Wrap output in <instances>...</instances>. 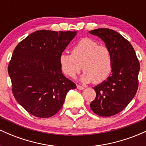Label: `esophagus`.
Here are the masks:
<instances>
[{
	"mask_svg": "<svg viewBox=\"0 0 146 146\" xmlns=\"http://www.w3.org/2000/svg\"><path fill=\"white\" fill-rule=\"evenodd\" d=\"M77 88H78V89L79 90H84V87L82 86H80V85H77Z\"/></svg>",
	"mask_w": 146,
	"mask_h": 146,
	"instance_id": "obj_1",
	"label": "esophagus"
}]
</instances>
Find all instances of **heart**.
<instances>
[{"mask_svg":"<svg viewBox=\"0 0 146 146\" xmlns=\"http://www.w3.org/2000/svg\"><path fill=\"white\" fill-rule=\"evenodd\" d=\"M71 54L63 52L60 55L61 71L69 78H75L83 66L84 73L82 81L100 84L106 81L111 74L113 60L110 48L100 45L95 40L84 38L73 46Z\"/></svg>","mask_w":146,"mask_h":146,"instance_id":"heart-1","label":"heart"}]
</instances>
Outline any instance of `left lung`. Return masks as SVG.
Segmentation results:
<instances>
[{
    "instance_id": "obj_1",
    "label": "left lung",
    "mask_w": 146,
    "mask_h": 146,
    "mask_svg": "<svg viewBox=\"0 0 146 146\" xmlns=\"http://www.w3.org/2000/svg\"><path fill=\"white\" fill-rule=\"evenodd\" d=\"M89 33L104 42L113 60L110 76L93 88L96 98L90 103V108L99 116H113L124 109L136 95L139 62L132 44L117 31L100 28Z\"/></svg>"
}]
</instances>
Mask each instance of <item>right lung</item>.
I'll use <instances>...</instances> for the list:
<instances>
[{
  "label": "right lung",
  "mask_w": 146,
  "mask_h": 146,
  "mask_svg": "<svg viewBox=\"0 0 146 146\" xmlns=\"http://www.w3.org/2000/svg\"><path fill=\"white\" fill-rule=\"evenodd\" d=\"M76 31L38 30L18 44L8 65L16 101L33 116L47 118L62 108L76 85L62 73L60 55Z\"/></svg>",
  "instance_id": "1"
}]
</instances>
